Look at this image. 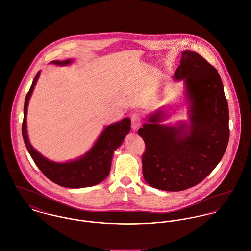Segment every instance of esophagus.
<instances>
[{"mask_svg":"<svg viewBox=\"0 0 251 251\" xmlns=\"http://www.w3.org/2000/svg\"><path fill=\"white\" fill-rule=\"evenodd\" d=\"M131 121H132V127L133 129H137L141 125V113L139 111H135L131 115Z\"/></svg>","mask_w":251,"mask_h":251,"instance_id":"obj_1","label":"esophagus"}]
</instances>
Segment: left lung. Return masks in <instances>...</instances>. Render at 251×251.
Segmentation results:
<instances>
[{"mask_svg":"<svg viewBox=\"0 0 251 251\" xmlns=\"http://www.w3.org/2000/svg\"><path fill=\"white\" fill-rule=\"evenodd\" d=\"M184 79L190 100V126L159 124L158 110L139 129L145 180L154 188L182 191L203 180L223 157L229 142V108L217 70L200 54L183 51L175 72Z\"/></svg>","mask_w":251,"mask_h":251,"instance_id":"left-lung-1","label":"left lung"}]
</instances>
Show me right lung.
Instances as JSON below:
<instances>
[{"mask_svg": "<svg viewBox=\"0 0 251 251\" xmlns=\"http://www.w3.org/2000/svg\"><path fill=\"white\" fill-rule=\"evenodd\" d=\"M57 65H68L71 60L53 61ZM40 72L36 75L33 83L26 95L24 102V117L22 122V136L26 148L35 164L42 173L54 183L69 188H82L93 186L101 182L109 174L113 151L123 142L130 132L131 120L124 118L121 121L107 126L99 139L83 157L67 163H54L42 156L31 146L26 129V115L30 96L39 78Z\"/></svg>", "mask_w": 251, "mask_h": 251, "instance_id": "add662e5", "label": "right lung"}]
</instances>
